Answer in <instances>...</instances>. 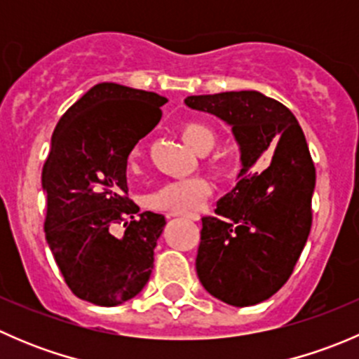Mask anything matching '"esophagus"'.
I'll use <instances>...</instances> for the list:
<instances>
[{
	"label": "esophagus",
	"instance_id": "esophagus-1",
	"mask_svg": "<svg viewBox=\"0 0 359 359\" xmlns=\"http://www.w3.org/2000/svg\"><path fill=\"white\" fill-rule=\"evenodd\" d=\"M168 217H184V219H189V220H198L200 217L196 215V213H187V215H184V213H166Z\"/></svg>",
	"mask_w": 359,
	"mask_h": 359
}]
</instances>
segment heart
Segmentation results:
<instances>
[{
  "instance_id": "heart-1",
  "label": "heart",
  "mask_w": 359,
  "mask_h": 359,
  "mask_svg": "<svg viewBox=\"0 0 359 359\" xmlns=\"http://www.w3.org/2000/svg\"><path fill=\"white\" fill-rule=\"evenodd\" d=\"M184 142L196 153L206 154L215 146V133L208 125L201 121L184 123L180 128ZM142 156V147L135 146L128 154V165L135 166ZM222 168V166H217ZM210 196V186L201 177L168 180L147 196V205L154 210L168 213H189L205 203Z\"/></svg>"
}]
</instances>
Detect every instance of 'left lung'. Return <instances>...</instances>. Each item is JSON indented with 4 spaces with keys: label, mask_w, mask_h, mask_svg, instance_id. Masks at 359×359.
<instances>
[{
    "label": "left lung",
    "mask_w": 359,
    "mask_h": 359,
    "mask_svg": "<svg viewBox=\"0 0 359 359\" xmlns=\"http://www.w3.org/2000/svg\"><path fill=\"white\" fill-rule=\"evenodd\" d=\"M184 102L226 121L241 154L234 189L201 219L198 278L215 299L253 306L287 283L309 236L316 170L306 137L288 107L255 90Z\"/></svg>",
    "instance_id": "left-lung-1"
}]
</instances>
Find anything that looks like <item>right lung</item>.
<instances>
[{
  "mask_svg": "<svg viewBox=\"0 0 359 359\" xmlns=\"http://www.w3.org/2000/svg\"><path fill=\"white\" fill-rule=\"evenodd\" d=\"M168 100L154 92L99 83L57 123L43 166L45 234L67 287L79 299L112 307L149 281L166 220L130 200V151L161 119ZM130 218V221H126ZM114 223L126 231L116 237Z\"/></svg>",
  "mask_w": 359,
  "mask_h": 359,
  "instance_id": "add662e5",
  "label": "right lung"
}]
</instances>
